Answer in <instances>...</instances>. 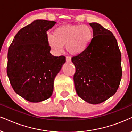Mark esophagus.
I'll return each instance as SVG.
<instances>
[{
    "label": "esophagus",
    "instance_id": "34e87169",
    "mask_svg": "<svg viewBox=\"0 0 132 132\" xmlns=\"http://www.w3.org/2000/svg\"><path fill=\"white\" fill-rule=\"evenodd\" d=\"M66 61L67 63H70L71 62V59L70 57H68V56H67L66 57Z\"/></svg>",
    "mask_w": 132,
    "mask_h": 132
}]
</instances>
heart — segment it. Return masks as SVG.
Masks as SVG:
<instances>
[{"label":"heart","mask_w":132,"mask_h":132,"mask_svg":"<svg viewBox=\"0 0 132 132\" xmlns=\"http://www.w3.org/2000/svg\"><path fill=\"white\" fill-rule=\"evenodd\" d=\"M93 38V29L89 25L67 24L55 29L53 35H48L47 42L55 53L61 52L65 45L70 54L78 56L87 50Z\"/></svg>","instance_id":"b5f03b06"}]
</instances>
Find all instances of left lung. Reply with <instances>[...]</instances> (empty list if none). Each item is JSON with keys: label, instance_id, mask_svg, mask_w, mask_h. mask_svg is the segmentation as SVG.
I'll return each mask as SVG.
<instances>
[{"label": "left lung", "instance_id": "left-lung-1", "mask_svg": "<svg viewBox=\"0 0 132 132\" xmlns=\"http://www.w3.org/2000/svg\"><path fill=\"white\" fill-rule=\"evenodd\" d=\"M93 38L87 50L72 57L73 77L78 95L88 103L97 104L114 95L122 77L121 54L112 32L98 23H90Z\"/></svg>", "mask_w": 132, "mask_h": 132}]
</instances>
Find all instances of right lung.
I'll use <instances>...</instances> for the list:
<instances>
[{"label": "right lung", "mask_w": 132, "mask_h": 132, "mask_svg": "<svg viewBox=\"0 0 132 132\" xmlns=\"http://www.w3.org/2000/svg\"><path fill=\"white\" fill-rule=\"evenodd\" d=\"M56 23L34 20L19 31L8 48L10 82L14 92L28 101L42 102L51 96L54 78L66 62L64 56L50 52L47 31Z\"/></svg>", "instance_id": "add662e5"}]
</instances>
